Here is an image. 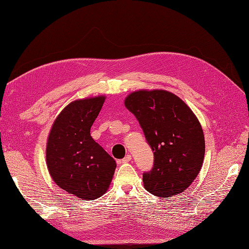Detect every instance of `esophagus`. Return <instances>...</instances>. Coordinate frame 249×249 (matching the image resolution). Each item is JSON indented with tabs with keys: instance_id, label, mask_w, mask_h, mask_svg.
Segmentation results:
<instances>
[{
	"instance_id": "esophagus-1",
	"label": "esophagus",
	"mask_w": 249,
	"mask_h": 249,
	"mask_svg": "<svg viewBox=\"0 0 249 249\" xmlns=\"http://www.w3.org/2000/svg\"><path fill=\"white\" fill-rule=\"evenodd\" d=\"M131 160H132V156L131 154H127V156H125L123 160H119V162H121V164H125V162H128Z\"/></svg>"
}]
</instances>
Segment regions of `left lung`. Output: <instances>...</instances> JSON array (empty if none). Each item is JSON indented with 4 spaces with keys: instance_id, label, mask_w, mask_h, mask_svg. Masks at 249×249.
Wrapping results in <instances>:
<instances>
[{
    "instance_id": "obj_1",
    "label": "left lung",
    "mask_w": 249,
    "mask_h": 249,
    "mask_svg": "<svg viewBox=\"0 0 249 249\" xmlns=\"http://www.w3.org/2000/svg\"><path fill=\"white\" fill-rule=\"evenodd\" d=\"M153 151V167L143 173L145 190L169 198L181 194L203 165L205 139L198 118L185 103L167 90H138L124 101Z\"/></svg>"
}]
</instances>
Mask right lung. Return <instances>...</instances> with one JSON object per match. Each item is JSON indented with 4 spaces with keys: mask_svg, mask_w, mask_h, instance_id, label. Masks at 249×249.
Listing matches in <instances>:
<instances>
[{
    "mask_svg": "<svg viewBox=\"0 0 249 249\" xmlns=\"http://www.w3.org/2000/svg\"><path fill=\"white\" fill-rule=\"evenodd\" d=\"M105 97L77 100L56 117L48 136L46 162L53 181L80 199L104 195L116 162L90 136Z\"/></svg>",
    "mask_w": 249,
    "mask_h": 249,
    "instance_id": "right-lung-1",
    "label": "right lung"
}]
</instances>
